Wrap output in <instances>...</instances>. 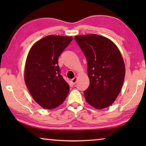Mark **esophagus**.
Returning <instances> with one entry per match:
<instances>
[{
	"label": "esophagus",
	"instance_id": "1",
	"mask_svg": "<svg viewBox=\"0 0 146 146\" xmlns=\"http://www.w3.org/2000/svg\"><path fill=\"white\" fill-rule=\"evenodd\" d=\"M77 80H78V77H77V76H76V77L74 78L73 79H72V80H71V82L73 84H75L76 83Z\"/></svg>",
	"mask_w": 146,
	"mask_h": 146
}]
</instances>
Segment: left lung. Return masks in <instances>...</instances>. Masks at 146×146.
Listing matches in <instances>:
<instances>
[{
    "mask_svg": "<svg viewBox=\"0 0 146 146\" xmlns=\"http://www.w3.org/2000/svg\"><path fill=\"white\" fill-rule=\"evenodd\" d=\"M74 38L88 62L90 85L84 92L86 100L96 109L109 107L120 93L124 80L120 51L112 41L100 35H79Z\"/></svg>",
    "mask_w": 146,
    "mask_h": 146,
    "instance_id": "1",
    "label": "left lung"
}]
</instances>
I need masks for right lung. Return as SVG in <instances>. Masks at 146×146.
I'll list each match as a JSON object with an SVG mask.
<instances>
[{
  "label": "right lung",
  "instance_id": "right-lung-1",
  "mask_svg": "<svg viewBox=\"0 0 146 146\" xmlns=\"http://www.w3.org/2000/svg\"><path fill=\"white\" fill-rule=\"evenodd\" d=\"M72 36L49 35L34 44L28 54L25 81L32 97L43 108L58 107L67 97L70 86L60 74L58 57Z\"/></svg>",
  "mask_w": 146,
  "mask_h": 146
}]
</instances>
